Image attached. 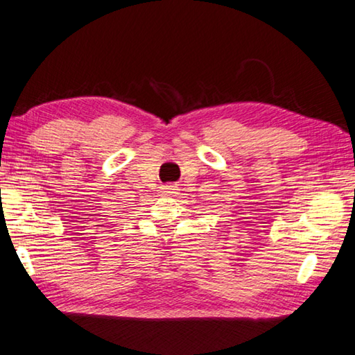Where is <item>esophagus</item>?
<instances>
[{"mask_svg":"<svg viewBox=\"0 0 355 355\" xmlns=\"http://www.w3.org/2000/svg\"><path fill=\"white\" fill-rule=\"evenodd\" d=\"M176 190H178L176 185H174V184H168V185H165V187H164V193L170 196V195L176 193Z\"/></svg>","mask_w":355,"mask_h":355,"instance_id":"esophagus-1","label":"esophagus"}]
</instances>
